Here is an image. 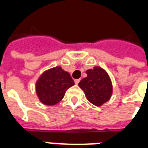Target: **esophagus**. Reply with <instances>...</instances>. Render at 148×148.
Segmentation results:
<instances>
[{
	"mask_svg": "<svg viewBox=\"0 0 148 148\" xmlns=\"http://www.w3.org/2000/svg\"><path fill=\"white\" fill-rule=\"evenodd\" d=\"M79 81H80L79 79H75V80H74V82H75V84H78V83L79 82Z\"/></svg>",
	"mask_w": 148,
	"mask_h": 148,
	"instance_id": "34e87169",
	"label": "esophagus"
}]
</instances>
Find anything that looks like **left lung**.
<instances>
[{
  "mask_svg": "<svg viewBox=\"0 0 148 148\" xmlns=\"http://www.w3.org/2000/svg\"><path fill=\"white\" fill-rule=\"evenodd\" d=\"M87 77L79 83L87 99L95 106H99L108 101L112 95V84L108 74L99 67L86 71Z\"/></svg>",
  "mask_w": 148,
  "mask_h": 148,
  "instance_id": "1",
  "label": "left lung"
}]
</instances>
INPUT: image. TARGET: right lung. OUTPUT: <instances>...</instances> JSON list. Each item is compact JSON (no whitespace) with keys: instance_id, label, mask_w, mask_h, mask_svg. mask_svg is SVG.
Here are the masks:
<instances>
[{"instance_id":"right-lung-1","label":"right lung","mask_w":148,"mask_h":148,"mask_svg":"<svg viewBox=\"0 0 148 148\" xmlns=\"http://www.w3.org/2000/svg\"><path fill=\"white\" fill-rule=\"evenodd\" d=\"M74 81L70 74L56 67L45 72L36 82V92L40 101L45 105H55L62 100Z\"/></svg>"}]
</instances>
